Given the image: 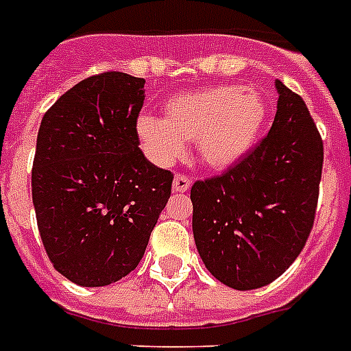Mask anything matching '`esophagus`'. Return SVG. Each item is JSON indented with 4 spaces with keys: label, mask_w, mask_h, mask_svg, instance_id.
<instances>
[{
    "label": "esophagus",
    "mask_w": 351,
    "mask_h": 351,
    "mask_svg": "<svg viewBox=\"0 0 351 351\" xmlns=\"http://www.w3.org/2000/svg\"><path fill=\"white\" fill-rule=\"evenodd\" d=\"M191 187V180L184 175H176L173 180V191L175 193H186Z\"/></svg>",
    "instance_id": "obj_1"
}]
</instances>
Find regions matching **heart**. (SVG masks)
I'll return each mask as SVG.
<instances>
[{
    "label": "heart",
    "instance_id": "heart-1",
    "mask_svg": "<svg viewBox=\"0 0 351 351\" xmlns=\"http://www.w3.org/2000/svg\"><path fill=\"white\" fill-rule=\"evenodd\" d=\"M266 120L267 104L261 90L215 85L169 98L164 118L142 114L136 134L154 164H175L186 153V142H195L198 158L209 169L222 171L255 147Z\"/></svg>",
    "mask_w": 351,
    "mask_h": 351
}]
</instances>
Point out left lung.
<instances>
[{
	"mask_svg": "<svg viewBox=\"0 0 351 351\" xmlns=\"http://www.w3.org/2000/svg\"><path fill=\"white\" fill-rule=\"evenodd\" d=\"M267 136L224 175L191 187L193 237L204 266L233 289H256L288 269L315 219L321 134L304 100L275 80Z\"/></svg>",
	"mask_w": 351,
	"mask_h": 351,
	"instance_id": "1",
	"label": "left lung"
}]
</instances>
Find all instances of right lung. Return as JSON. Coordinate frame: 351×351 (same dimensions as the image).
<instances>
[{
    "label": "right lung",
    "instance_id": "right-lung-1",
    "mask_svg": "<svg viewBox=\"0 0 351 351\" xmlns=\"http://www.w3.org/2000/svg\"><path fill=\"white\" fill-rule=\"evenodd\" d=\"M145 80L104 73L82 80L45 112L32 165V204L52 266L100 288L142 261L171 197L173 175L140 151Z\"/></svg>",
    "mask_w": 351,
    "mask_h": 351
}]
</instances>
